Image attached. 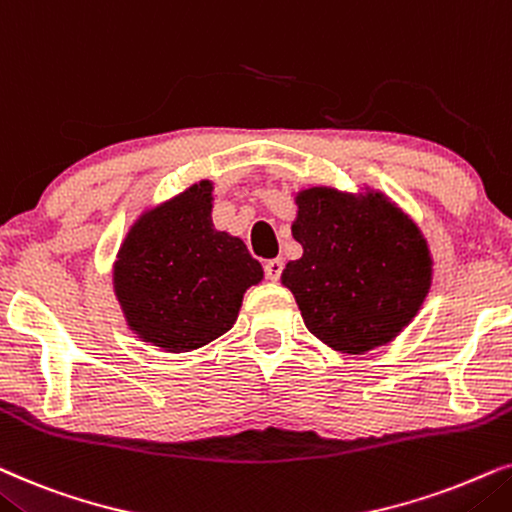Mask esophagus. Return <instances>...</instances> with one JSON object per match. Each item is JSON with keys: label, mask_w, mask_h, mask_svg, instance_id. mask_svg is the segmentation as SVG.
Instances as JSON below:
<instances>
[{"label": "esophagus", "mask_w": 512, "mask_h": 512, "mask_svg": "<svg viewBox=\"0 0 512 512\" xmlns=\"http://www.w3.org/2000/svg\"><path fill=\"white\" fill-rule=\"evenodd\" d=\"M281 271H283V260H278V257L264 264V274H267L269 281H278V278H281Z\"/></svg>", "instance_id": "esophagus-1"}]
</instances>
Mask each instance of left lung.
Segmentation results:
<instances>
[{"label": "left lung", "instance_id": "1", "mask_svg": "<svg viewBox=\"0 0 512 512\" xmlns=\"http://www.w3.org/2000/svg\"><path fill=\"white\" fill-rule=\"evenodd\" d=\"M292 236L302 257L281 281L304 325L330 349L360 356L393 342L431 290L433 257L421 229L374 189L297 192Z\"/></svg>", "mask_w": 512, "mask_h": 512}]
</instances>
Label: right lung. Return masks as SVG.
I'll return each instance as SVG.
<instances>
[{
  "label": "right lung",
  "instance_id": "right-lung-1",
  "mask_svg": "<svg viewBox=\"0 0 512 512\" xmlns=\"http://www.w3.org/2000/svg\"><path fill=\"white\" fill-rule=\"evenodd\" d=\"M213 182L201 180L131 224L114 260L126 325L168 353L201 349L231 330L243 295L264 278L238 236L213 227Z\"/></svg>",
  "mask_w": 512,
  "mask_h": 512
}]
</instances>
